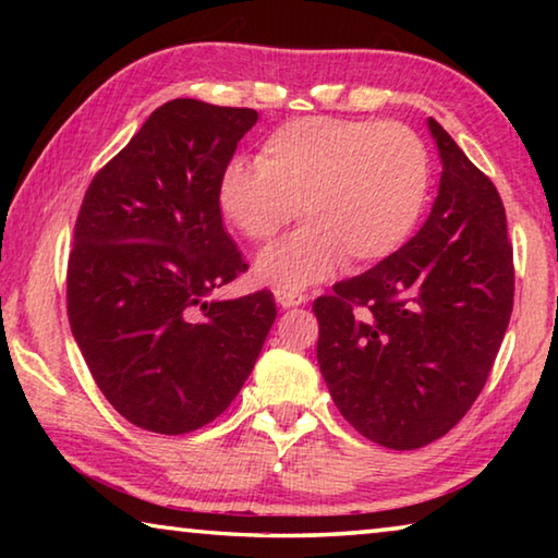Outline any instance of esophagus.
Returning <instances> with one entry per match:
<instances>
[{"mask_svg": "<svg viewBox=\"0 0 558 558\" xmlns=\"http://www.w3.org/2000/svg\"><path fill=\"white\" fill-rule=\"evenodd\" d=\"M276 300H278V305L282 310H288V307L305 305L307 295H305V292H298V290H276Z\"/></svg>", "mask_w": 558, "mask_h": 558, "instance_id": "esophagus-1", "label": "esophagus"}]
</instances>
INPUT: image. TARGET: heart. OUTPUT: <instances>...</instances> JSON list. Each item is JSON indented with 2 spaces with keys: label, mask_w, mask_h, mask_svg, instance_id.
Segmentation results:
<instances>
[{
  "label": "heart",
  "mask_w": 558,
  "mask_h": 558,
  "mask_svg": "<svg viewBox=\"0 0 558 558\" xmlns=\"http://www.w3.org/2000/svg\"><path fill=\"white\" fill-rule=\"evenodd\" d=\"M430 159L401 122L302 118L263 140L256 165L231 162L216 186L223 221L253 243L295 219L305 226L270 245L256 278L300 290L342 266L372 268L409 241L426 209Z\"/></svg>",
  "instance_id": "obj_1"
}]
</instances>
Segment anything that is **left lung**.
Masks as SVG:
<instances>
[{"mask_svg": "<svg viewBox=\"0 0 558 558\" xmlns=\"http://www.w3.org/2000/svg\"><path fill=\"white\" fill-rule=\"evenodd\" d=\"M428 130L442 172L426 223L313 305L329 396L364 438L391 450L428 446L470 411L514 302L502 199L433 118Z\"/></svg>", "mask_w": 558, "mask_h": 558, "instance_id": "8db88e82", "label": "left lung"}]
</instances>
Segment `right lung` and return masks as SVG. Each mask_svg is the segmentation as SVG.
Returning a JSON list of instances; mask_svg holds the SVG:
<instances>
[{
  "label": "right lung",
  "instance_id": "obj_1",
  "mask_svg": "<svg viewBox=\"0 0 558 558\" xmlns=\"http://www.w3.org/2000/svg\"><path fill=\"white\" fill-rule=\"evenodd\" d=\"M251 108L177 98L93 177L69 258V319L102 396L182 436L229 409L276 323L272 292L209 300L248 268L216 186Z\"/></svg>",
  "mask_w": 558,
  "mask_h": 558
}]
</instances>
